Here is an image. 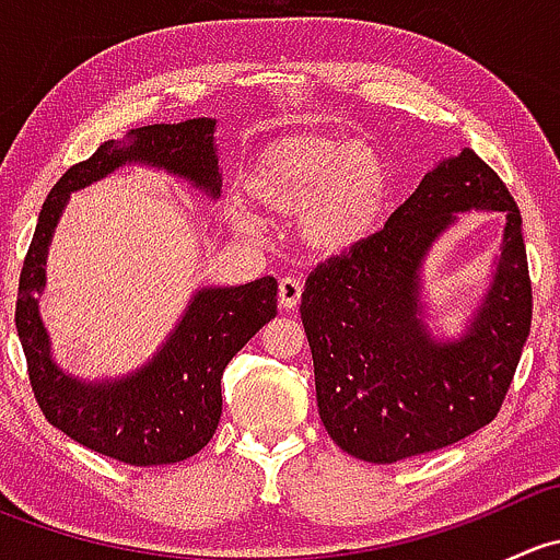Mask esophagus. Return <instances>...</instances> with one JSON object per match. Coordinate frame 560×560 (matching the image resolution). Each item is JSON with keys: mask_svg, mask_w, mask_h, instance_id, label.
Instances as JSON below:
<instances>
[{"mask_svg": "<svg viewBox=\"0 0 560 560\" xmlns=\"http://www.w3.org/2000/svg\"><path fill=\"white\" fill-rule=\"evenodd\" d=\"M301 292H303V284L301 279H295V276H284V279L279 281V303L281 308H298V303H301Z\"/></svg>", "mask_w": 560, "mask_h": 560, "instance_id": "1", "label": "esophagus"}]
</instances>
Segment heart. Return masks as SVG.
Listing matches in <instances>:
<instances>
[{"label": "heart", "mask_w": 560, "mask_h": 560, "mask_svg": "<svg viewBox=\"0 0 560 560\" xmlns=\"http://www.w3.org/2000/svg\"><path fill=\"white\" fill-rule=\"evenodd\" d=\"M254 206L295 217L301 244L314 254H343L380 224L389 197L385 160L369 145L330 135H287L259 151L246 178ZM238 230H252L233 213Z\"/></svg>", "instance_id": "b5f03b06"}]
</instances>
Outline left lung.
<instances>
[{"label": "left lung", "mask_w": 560, "mask_h": 560, "mask_svg": "<svg viewBox=\"0 0 560 560\" xmlns=\"http://www.w3.org/2000/svg\"><path fill=\"white\" fill-rule=\"evenodd\" d=\"M463 210H504L502 254L460 339L430 336L421 262ZM316 406L343 453L395 463L450 447L499 415L530 330L523 219L471 149L439 162L380 233L316 265L301 301Z\"/></svg>", "instance_id": "left-lung-1"}]
</instances>
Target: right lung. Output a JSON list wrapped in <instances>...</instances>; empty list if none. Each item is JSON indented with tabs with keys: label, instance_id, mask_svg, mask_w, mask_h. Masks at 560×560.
<instances>
[{
	"label": "right lung",
	"instance_id": "add662e5",
	"mask_svg": "<svg viewBox=\"0 0 560 560\" xmlns=\"http://www.w3.org/2000/svg\"><path fill=\"white\" fill-rule=\"evenodd\" d=\"M217 118L149 124L107 140L86 162L56 180L39 211L15 301V327L30 382L45 420L83 447L129 463L165 466L197 455L222 417V374L248 338L276 316L273 276L241 287H202L154 358L121 380L83 382L50 358V338L37 312L45 257L72 191L124 165H149L189 180L211 200L222 195L213 143Z\"/></svg>",
	"mask_w": 560,
	"mask_h": 560
}]
</instances>
